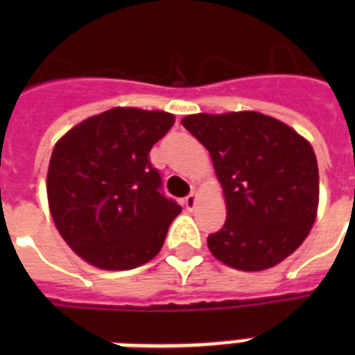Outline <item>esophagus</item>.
<instances>
[{"label": "esophagus", "instance_id": "34e87169", "mask_svg": "<svg viewBox=\"0 0 355 355\" xmlns=\"http://www.w3.org/2000/svg\"><path fill=\"white\" fill-rule=\"evenodd\" d=\"M184 206H186V210H193L197 206V193H189L188 197H184Z\"/></svg>", "mask_w": 355, "mask_h": 355}]
</instances>
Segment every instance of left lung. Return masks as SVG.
<instances>
[{
  "instance_id": "left-lung-1",
  "label": "left lung",
  "mask_w": 355,
  "mask_h": 355,
  "mask_svg": "<svg viewBox=\"0 0 355 355\" xmlns=\"http://www.w3.org/2000/svg\"><path fill=\"white\" fill-rule=\"evenodd\" d=\"M182 125L210 150L227 200V221L208 236L211 254L234 269L263 270L295 252L319 206L308 139L259 112L191 114Z\"/></svg>"
}]
</instances>
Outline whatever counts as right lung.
<instances>
[{"instance_id": "right-lung-1", "label": "right lung", "mask_w": 355, "mask_h": 355, "mask_svg": "<svg viewBox=\"0 0 355 355\" xmlns=\"http://www.w3.org/2000/svg\"><path fill=\"white\" fill-rule=\"evenodd\" d=\"M160 110L110 108L58 139L47 171L57 230L75 254L107 270H128L160 252L180 206L162 191L149 160L173 127Z\"/></svg>"}]
</instances>
